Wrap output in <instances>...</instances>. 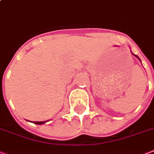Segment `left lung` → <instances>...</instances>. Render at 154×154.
I'll return each instance as SVG.
<instances>
[{"label":"left lung","mask_w":154,"mask_h":154,"mask_svg":"<svg viewBox=\"0 0 154 154\" xmlns=\"http://www.w3.org/2000/svg\"><path fill=\"white\" fill-rule=\"evenodd\" d=\"M131 54H132V53H131ZM133 55H134V56H136V57H137V58H138V59L140 60V58H139V57H138V56H136V55H135V54H133ZM140 62H141V61H140Z\"/></svg>","instance_id":"8db88e82"}]
</instances>
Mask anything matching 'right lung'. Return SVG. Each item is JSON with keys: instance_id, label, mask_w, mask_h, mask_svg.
I'll return each mask as SVG.
<instances>
[{"instance_id": "right-lung-1", "label": "right lung", "mask_w": 154, "mask_h": 154, "mask_svg": "<svg viewBox=\"0 0 154 154\" xmlns=\"http://www.w3.org/2000/svg\"><path fill=\"white\" fill-rule=\"evenodd\" d=\"M48 122V120L47 121H44V122H34L35 124H38V125H41V124H44V123H45V122Z\"/></svg>"}]
</instances>
